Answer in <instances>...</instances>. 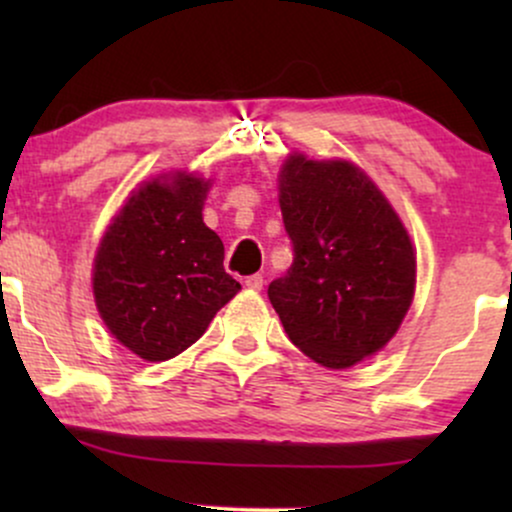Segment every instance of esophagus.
Segmentation results:
<instances>
[{"label":"esophagus","mask_w":512,"mask_h":512,"mask_svg":"<svg viewBox=\"0 0 512 512\" xmlns=\"http://www.w3.org/2000/svg\"><path fill=\"white\" fill-rule=\"evenodd\" d=\"M245 286H248L250 291H260L264 286V276L262 274H250L248 279H245Z\"/></svg>","instance_id":"34e87169"}]
</instances>
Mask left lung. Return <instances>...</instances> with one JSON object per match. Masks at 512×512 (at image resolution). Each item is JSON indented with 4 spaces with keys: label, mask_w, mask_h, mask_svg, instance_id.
<instances>
[{
    "label": "left lung",
    "mask_w": 512,
    "mask_h": 512,
    "mask_svg": "<svg viewBox=\"0 0 512 512\" xmlns=\"http://www.w3.org/2000/svg\"><path fill=\"white\" fill-rule=\"evenodd\" d=\"M293 245L267 296L286 334L327 368H349L390 342L407 315L416 260L378 187L346 161L291 156L279 182Z\"/></svg>",
    "instance_id": "1"
}]
</instances>
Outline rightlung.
Returning <instances> with one entry per match:
<instances>
[{
  "label": "right lung",
  "mask_w": 512,
  "mask_h": 512,
  "mask_svg": "<svg viewBox=\"0 0 512 512\" xmlns=\"http://www.w3.org/2000/svg\"><path fill=\"white\" fill-rule=\"evenodd\" d=\"M209 182L180 175L134 192L105 233L93 267L103 322L146 361H168L207 332L240 291L223 243L204 226Z\"/></svg>",
  "instance_id": "right-lung-1"
}]
</instances>
